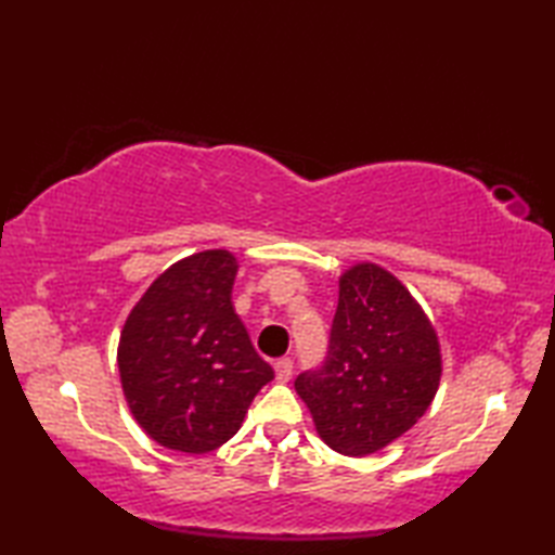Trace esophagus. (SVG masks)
Here are the masks:
<instances>
[{
  "instance_id": "1",
  "label": "esophagus",
  "mask_w": 555,
  "mask_h": 555,
  "mask_svg": "<svg viewBox=\"0 0 555 555\" xmlns=\"http://www.w3.org/2000/svg\"><path fill=\"white\" fill-rule=\"evenodd\" d=\"M274 372H276V382L286 384L293 374V360L291 358H281L274 362Z\"/></svg>"
}]
</instances>
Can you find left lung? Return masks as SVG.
<instances>
[{"instance_id": "left-lung-1", "label": "left lung", "mask_w": 555, "mask_h": 555, "mask_svg": "<svg viewBox=\"0 0 555 555\" xmlns=\"http://www.w3.org/2000/svg\"><path fill=\"white\" fill-rule=\"evenodd\" d=\"M439 382V336L410 291L379 264L346 269L326 360L296 379L322 441L350 457L382 451L415 427Z\"/></svg>"}]
</instances>
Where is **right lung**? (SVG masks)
<instances>
[{"instance_id":"add662e5","label":"right lung","mask_w":555,"mask_h":555,"mask_svg":"<svg viewBox=\"0 0 555 555\" xmlns=\"http://www.w3.org/2000/svg\"><path fill=\"white\" fill-rule=\"evenodd\" d=\"M229 250L183 257L152 281L121 328L126 403L150 439L181 453H209L241 429L274 370L257 356L231 291Z\"/></svg>"}]
</instances>
